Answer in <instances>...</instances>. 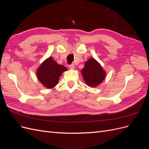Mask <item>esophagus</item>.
<instances>
[{
  "instance_id": "1",
  "label": "esophagus",
  "mask_w": 149,
  "mask_h": 149,
  "mask_svg": "<svg viewBox=\"0 0 149 149\" xmlns=\"http://www.w3.org/2000/svg\"><path fill=\"white\" fill-rule=\"evenodd\" d=\"M69 68L71 69H74V64H71L69 65Z\"/></svg>"
}]
</instances>
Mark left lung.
Listing matches in <instances>:
<instances>
[{
	"mask_svg": "<svg viewBox=\"0 0 149 149\" xmlns=\"http://www.w3.org/2000/svg\"><path fill=\"white\" fill-rule=\"evenodd\" d=\"M81 73L85 82L91 87L100 84L106 76L101 66L94 58H91L86 62L84 68L81 70Z\"/></svg>",
	"mask_w": 149,
	"mask_h": 149,
	"instance_id": "left-lung-1",
	"label": "left lung"
}]
</instances>
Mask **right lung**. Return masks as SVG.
<instances>
[{
    "label": "right lung",
    "instance_id": "obj_1",
    "mask_svg": "<svg viewBox=\"0 0 149 149\" xmlns=\"http://www.w3.org/2000/svg\"><path fill=\"white\" fill-rule=\"evenodd\" d=\"M66 70V67L58 64L52 57H49L38 68L37 76L43 86L52 88L58 83L60 76Z\"/></svg>",
    "mask_w": 149,
    "mask_h": 149
}]
</instances>
